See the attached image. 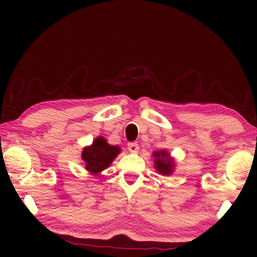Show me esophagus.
I'll return each mask as SVG.
<instances>
[{
	"label": "esophagus",
	"mask_w": 257,
	"mask_h": 257,
	"mask_svg": "<svg viewBox=\"0 0 257 257\" xmlns=\"http://www.w3.org/2000/svg\"><path fill=\"white\" fill-rule=\"evenodd\" d=\"M128 150H129L130 153H137L138 150H139V146H138L137 143H129Z\"/></svg>",
	"instance_id": "esophagus-1"
}]
</instances>
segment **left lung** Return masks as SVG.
I'll return each instance as SVG.
<instances>
[{"mask_svg": "<svg viewBox=\"0 0 257 257\" xmlns=\"http://www.w3.org/2000/svg\"><path fill=\"white\" fill-rule=\"evenodd\" d=\"M154 168L162 176H170L176 169V161L167 150L153 152Z\"/></svg>", "mask_w": 257, "mask_h": 257, "instance_id": "obj_1", "label": "left lung"}]
</instances>
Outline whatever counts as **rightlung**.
Segmentation results:
<instances>
[{"mask_svg": "<svg viewBox=\"0 0 257 257\" xmlns=\"http://www.w3.org/2000/svg\"><path fill=\"white\" fill-rule=\"evenodd\" d=\"M121 153L119 146L110 145L106 139L98 136L93 141L92 145L84 147L81 159L84 161L85 169L90 175L98 176L102 171L112 164L113 160Z\"/></svg>", "mask_w": 257, "mask_h": 257, "instance_id": "add662e5", "label": "right lung"}]
</instances>
